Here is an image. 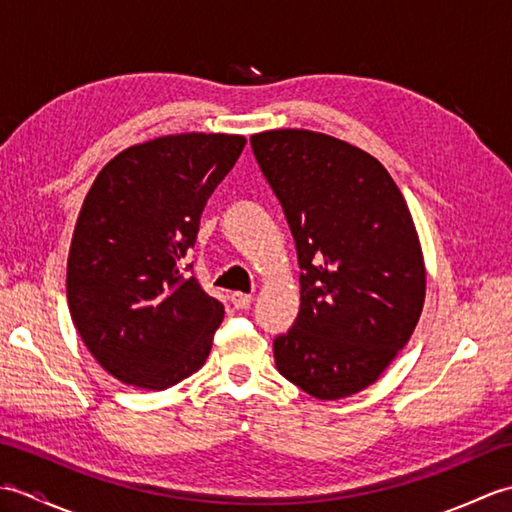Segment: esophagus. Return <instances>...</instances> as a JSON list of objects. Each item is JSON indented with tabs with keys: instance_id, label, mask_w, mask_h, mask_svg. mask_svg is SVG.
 <instances>
[{
	"instance_id": "1",
	"label": "esophagus",
	"mask_w": 512,
	"mask_h": 512,
	"mask_svg": "<svg viewBox=\"0 0 512 512\" xmlns=\"http://www.w3.org/2000/svg\"><path fill=\"white\" fill-rule=\"evenodd\" d=\"M231 303L235 310H246V308H250V303H253V297L246 295V292H233Z\"/></svg>"
}]
</instances>
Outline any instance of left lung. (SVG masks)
<instances>
[{
  "label": "left lung",
  "instance_id": "obj_1",
  "mask_svg": "<svg viewBox=\"0 0 512 512\" xmlns=\"http://www.w3.org/2000/svg\"><path fill=\"white\" fill-rule=\"evenodd\" d=\"M299 259L301 308L279 334V374L319 400L369 387L411 339L424 303L422 250L387 169L345 140L273 129L250 136Z\"/></svg>",
  "mask_w": 512,
  "mask_h": 512
}]
</instances>
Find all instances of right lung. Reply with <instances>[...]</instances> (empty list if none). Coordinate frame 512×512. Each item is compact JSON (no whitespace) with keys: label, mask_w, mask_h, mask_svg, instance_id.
Here are the masks:
<instances>
[{"label":"right lung","mask_w":512,"mask_h":512,"mask_svg":"<svg viewBox=\"0 0 512 512\" xmlns=\"http://www.w3.org/2000/svg\"><path fill=\"white\" fill-rule=\"evenodd\" d=\"M244 136L176 134L112 158L85 195L68 257L81 339L125 385L167 389L211 352L224 306L189 277V248Z\"/></svg>","instance_id":"add662e5"}]
</instances>
